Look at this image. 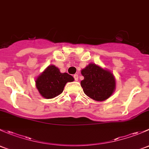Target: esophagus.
I'll return each instance as SVG.
<instances>
[{"label": "esophagus", "instance_id": "1", "mask_svg": "<svg viewBox=\"0 0 149 149\" xmlns=\"http://www.w3.org/2000/svg\"><path fill=\"white\" fill-rule=\"evenodd\" d=\"M74 80L75 81H77L78 80V74H75L74 75Z\"/></svg>", "mask_w": 149, "mask_h": 149}]
</instances>
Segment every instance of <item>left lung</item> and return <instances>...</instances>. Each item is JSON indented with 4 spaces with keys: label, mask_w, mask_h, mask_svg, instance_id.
Here are the masks:
<instances>
[{
    "label": "left lung",
    "mask_w": 149,
    "mask_h": 149,
    "mask_svg": "<svg viewBox=\"0 0 149 149\" xmlns=\"http://www.w3.org/2000/svg\"><path fill=\"white\" fill-rule=\"evenodd\" d=\"M84 77L81 81L85 94L96 101H104L113 93L116 89V79L110 71L90 63L81 71Z\"/></svg>",
    "instance_id": "obj_1"
}]
</instances>
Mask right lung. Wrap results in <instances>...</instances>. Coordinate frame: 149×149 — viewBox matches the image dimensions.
Segmentation results:
<instances>
[{
	"label": "right lung",
	"mask_w": 149,
	"mask_h": 149,
	"mask_svg": "<svg viewBox=\"0 0 149 149\" xmlns=\"http://www.w3.org/2000/svg\"><path fill=\"white\" fill-rule=\"evenodd\" d=\"M73 81L72 75L61 73L57 67L50 65L36 79V86L43 97L52 99L63 92L67 82Z\"/></svg>",
	"instance_id": "obj_1"
}]
</instances>
